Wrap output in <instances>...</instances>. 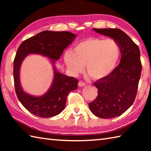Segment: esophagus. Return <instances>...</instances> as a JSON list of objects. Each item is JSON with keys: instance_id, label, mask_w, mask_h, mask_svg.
<instances>
[{"instance_id": "esophagus-1", "label": "esophagus", "mask_w": 151, "mask_h": 151, "mask_svg": "<svg viewBox=\"0 0 151 151\" xmlns=\"http://www.w3.org/2000/svg\"><path fill=\"white\" fill-rule=\"evenodd\" d=\"M78 85L79 87H83V86H85L86 84V83L83 82H82V81H80V82H78Z\"/></svg>"}]
</instances>
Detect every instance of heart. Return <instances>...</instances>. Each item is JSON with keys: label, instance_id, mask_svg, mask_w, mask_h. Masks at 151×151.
<instances>
[{"label": "heart", "instance_id": "1", "mask_svg": "<svg viewBox=\"0 0 151 151\" xmlns=\"http://www.w3.org/2000/svg\"><path fill=\"white\" fill-rule=\"evenodd\" d=\"M121 50L114 40L89 37L66 52L63 60L73 75L82 73L86 67L93 79L102 80L110 75L117 67Z\"/></svg>", "mask_w": 151, "mask_h": 151}]
</instances>
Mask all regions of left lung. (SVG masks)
Masks as SVG:
<instances>
[{
  "label": "left lung",
  "mask_w": 151,
  "mask_h": 151,
  "mask_svg": "<svg viewBox=\"0 0 151 151\" xmlns=\"http://www.w3.org/2000/svg\"><path fill=\"white\" fill-rule=\"evenodd\" d=\"M93 30L116 41L120 47L121 58L119 65L110 75L94 83L98 89V95L89 103V107L98 117H116L126 111L135 100L142 67L140 51L132 39L120 29Z\"/></svg>",
  "instance_id": "left-lung-1"
}]
</instances>
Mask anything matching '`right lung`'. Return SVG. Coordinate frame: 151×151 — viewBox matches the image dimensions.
Masks as SVG:
<instances>
[{
  "instance_id": "add662e5",
  "label": "right lung",
  "mask_w": 151,
  "mask_h": 151,
  "mask_svg": "<svg viewBox=\"0 0 151 151\" xmlns=\"http://www.w3.org/2000/svg\"><path fill=\"white\" fill-rule=\"evenodd\" d=\"M76 35L69 32L43 31L24 41L19 47L14 61L15 92L22 106L30 113L41 117L56 116L65 108L69 93L77 89L78 80L66 76L56 69V61L63 50L75 40ZM29 54H40L49 58L53 68V81L43 95L35 96L24 92L20 81V69L24 58Z\"/></svg>"
}]
</instances>
